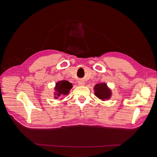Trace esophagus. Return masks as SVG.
<instances>
[{
	"label": "esophagus",
	"instance_id": "34e87169",
	"mask_svg": "<svg viewBox=\"0 0 157 157\" xmlns=\"http://www.w3.org/2000/svg\"><path fill=\"white\" fill-rule=\"evenodd\" d=\"M78 86H84L85 83H84V82L82 81V80H80V81H78Z\"/></svg>",
	"mask_w": 157,
	"mask_h": 157
}]
</instances>
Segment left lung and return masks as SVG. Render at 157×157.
<instances>
[{
	"instance_id": "1",
	"label": "left lung",
	"mask_w": 157,
	"mask_h": 157,
	"mask_svg": "<svg viewBox=\"0 0 157 157\" xmlns=\"http://www.w3.org/2000/svg\"><path fill=\"white\" fill-rule=\"evenodd\" d=\"M94 94L101 100L105 101L109 99L111 96V90L109 89L105 83L98 84L94 86Z\"/></svg>"
}]
</instances>
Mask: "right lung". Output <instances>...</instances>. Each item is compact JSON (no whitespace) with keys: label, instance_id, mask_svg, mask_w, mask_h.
Returning <instances> with one entry per match:
<instances>
[{"label":"right lung","instance_id":"add662e5","mask_svg":"<svg viewBox=\"0 0 157 157\" xmlns=\"http://www.w3.org/2000/svg\"><path fill=\"white\" fill-rule=\"evenodd\" d=\"M73 85L67 80H61L56 84L55 90V97L57 99L60 96H66L69 93L70 90L72 88Z\"/></svg>","mask_w":157,"mask_h":157}]
</instances>
